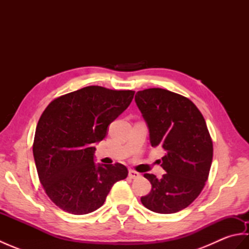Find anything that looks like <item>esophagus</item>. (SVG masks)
Returning <instances> with one entry per match:
<instances>
[{
	"label": "esophagus",
	"instance_id": "esophagus-1",
	"mask_svg": "<svg viewBox=\"0 0 249 249\" xmlns=\"http://www.w3.org/2000/svg\"><path fill=\"white\" fill-rule=\"evenodd\" d=\"M128 177H129L130 178H141V174L138 173V172L134 171V170H129Z\"/></svg>",
	"mask_w": 249,
	"mask_h": 249
}]
</instances>
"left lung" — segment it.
Segmentation results:
<instances>
[{
    "mask_svg": "<svg viewBox=\"0 0 249 249\" xmlns=\"http://www.w3.org/2000/svg\"><path fill=\"white\" fill-rule=\"evenodd\" d=\"M137 107L145 121L153 147L166 154L160 178L145 173L152 189L141 197L146 209L172 214L193 202L204 187L213 160V143L205 120L188 98L163 89L137 92Z\"/></svg>",
    "mask_w": 249,
    "mask_h": 249,
    "instance_id": "1",
    "label": "left lung"
}]
</instances>
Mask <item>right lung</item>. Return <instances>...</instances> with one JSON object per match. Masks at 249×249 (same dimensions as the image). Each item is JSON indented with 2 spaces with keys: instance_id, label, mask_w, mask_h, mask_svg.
Instances as JSON below:
<instances>
[{
  "instance_id": "add662e5",
  "label": "right lung",
  "mask_w": 249,
  "mask_h": 249,
  "mask_svg": "<svg viewBox=\"0 0 249 249\" xmlns=\"http://www.w3.org/2000/svg\"><path fill=\"white\" fill-rule=\"evenodd\" d=\"M134 94L87 87L52 100L41 114L33 144L37 173L48 197L65 212H94L113 184L127 177L122 163L95 162V144L107 136Z\"/></svg>"
}]
</instances>
